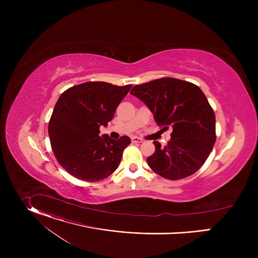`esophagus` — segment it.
I'll return each instance as SVG.
<instances>
[{
	"label": "esophagus",
	"instance_id": "1",
	"mask_svg": "<svg viewBox=\"0 0 258 258\" xmlns=\"http://www.w3.org/2000/svg\"><path fill=\"white\" fill-rule=\"evenodd\" d=\"M132 142L133 143H142L143 142V139L139 138V137H133L132 138Z\"/></svg>",
	"mask_w": 258,
	"mask_h": 258
}]
</instances>
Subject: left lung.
<instances>
[{
    "label": "left lung",
    "instance_id": "obj_1",
    "mask_svg": "<svg viewBox=\"0 0 258 258\" xmlns=\"http://www.w3.org/2000/svg\"><path fill=\"white\" fill-rule=\"evenodd\" d=\"M131 94L150 109L158 125L172 127L171 139L155 152L148 165L167 179H180L196 172L208 158L215 143V115L204 93L196 85L162 78L135 86Z\"/></svg>",
    "mask_w": 258,
    "mask_h": 258
}]
</instances>
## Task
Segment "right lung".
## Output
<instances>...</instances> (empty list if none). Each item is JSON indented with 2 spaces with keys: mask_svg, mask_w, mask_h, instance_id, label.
<instances>
[{
  "mask_svg": "<svg viewBox=\"0 0 258 258\" xmlns=\"http://www.w3.org/2000/svg\"><path fill=\"white\" fill-rule=\"evenodd\" d=\"M131 88L89 82L61 94L49 122V137L54 155L68 173L97 181L116 170L131 139L100 137V126L112 120Z\"/></svg>",
  "mask_w": 258,
  "mask_h": 258,
  "instance_id": "obj_1",
  "label": "right lung"
}]
</instances>
